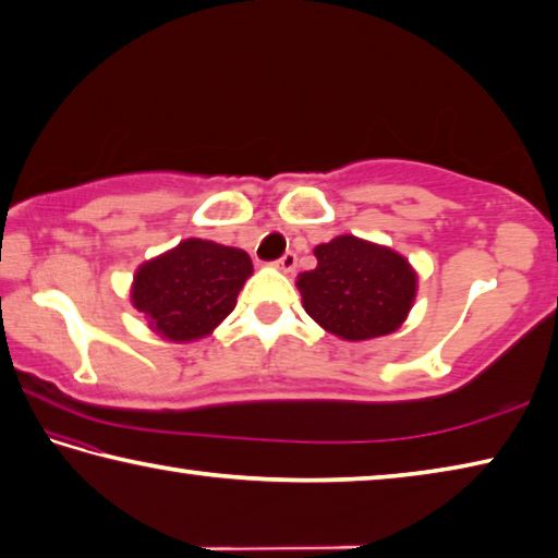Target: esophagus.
<instances>
[{"mask_svg":"<svg viewBox=\"0 0 558 558\" xmlns=\"http://www.w3.org/2000/svg\"><path fill=\"white\" fill-rule=\"evenodd\" d=\"M274 267L287 271V274L294 271L296 269V252H284L277 262H274Z\"/></svg>","mask_w":558,"mask_h":558,"instance_id":"esophagus-1","label":"esophagus"}]
</instances>
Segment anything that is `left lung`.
I'll list each match as a JSON object with an SVG mask.
<instances>
[{
  "mask_svg": "<svg viewBox=\"0 0 558 558\" xmlns=\"http://www.w3.org/2000/svg\"><path fill=\"white\" fill-rule=\"evenodd\" d=\"M316 269L299 274L306 314L343 340L389 336L404 324L416 296V271L402 254L340 234L318 244Z\"/></svg>",
  "mask_w": 558,
  "mask_h": 558,
  "instance_id": "1",
  "label": "left lung"
}]
</instances>
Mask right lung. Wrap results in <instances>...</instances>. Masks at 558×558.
Returning a JSON list of instances; mask_svg holds the SVG:
<instances>
[{
	"label": "right lung",
	"instance_id": "right-lung-1",
	"mask_svg": "<svg viewBox=\"0 0 558 558\" xmlns=\"http://www.w3.org/2000/svg\"><path fill=\"white\" fill-rule=\"evenodd\" d=\"M250 274L247 252L191 238L136 269L132 304L154 333L189 343L213 333L232 314Z\"/></svg>",
	"mask_w": 558,
	"mask_h": 558
}]
</instances>
